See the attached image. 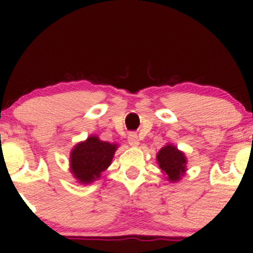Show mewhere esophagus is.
I'll use <instances>...</instances> for the list:
<instances>
[{
    "mask_svg": "<svg viewBox=\"0 0 253 253\" xmlns=\"http://www.w3.org/2000/svg\"><path fill=\"white\" fill-rule=\"evenodd\" d=\"M128 144L130 146H138L139 145V139H138V135H136V133L134 132H130L128 134Z\"/></svg>",
    "mask_w": 253,
    "mask_h": 253,
    "instance_id": "esophagus-1",
    "label": "esophagus"
}]
</instances>
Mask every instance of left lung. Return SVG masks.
<instances>
[{"mask_svg":"<svg viewBox=\"0 0 253 253\" xmlns=\"http://www.w3.org/2000/svg\"><path fill=\"white\" fill-rule=\"evenodd\" d=\"M159 168L167 173L170 181H178L185 171V157L172 145H167L157 155Z\"/></svg>","mask_w":253,"mask_h":253,"instance_id":"8db88e82","label":"left lung"}]
</instances>
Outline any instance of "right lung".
<instances>
[{"instance_id": "add662e5", "label": "right lung", "mask_w": 253, "mask_h": 253, "mask_svg": "<svg viewBox=\"0 0 253 253\" xmlns=\"http://www.w3.org/2000/svg\"><path fill=\"white\" fill-rule=\"evenodd\" d=\"M115 150V144L106 143L97 136H90L72 150L70 159L72 173L81 183L95 181L112 163Z\"/></svg>"}]
</instances>
